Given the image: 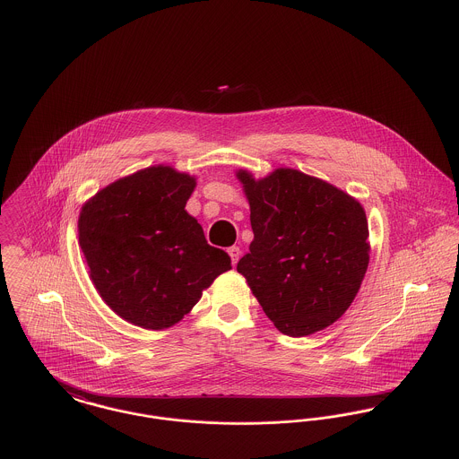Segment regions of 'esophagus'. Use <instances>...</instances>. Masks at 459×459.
Listing matches in <instances>:
<instances>
[{
    "label": "esophagus",
    "mask_w": 459,
    "mask_h": 459,
    "mask_svg": "<svg viewBox=\"0 0 459 459\" xmlns=\"http://www.w3.org/2000/svg\"><path fill=\"white\" fill-rule=\"evenodd\" d=\"M228 255L231 256V263H233V264H237L238 258H240V247H237V246L230 247V249H228Z\"/></svg>",
    "instance_id": "esophagus-1"
}]
</instances>
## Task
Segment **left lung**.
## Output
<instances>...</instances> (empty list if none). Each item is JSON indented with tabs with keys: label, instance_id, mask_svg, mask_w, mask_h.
<instances>
[{
	"label": "left lung",
	"instance_id": "1",
	"mask_svg": "<svg viewBox=\"0 0 459 459\" xmlns=\"http://www.w3.org/2000/svg\"><path fill=\"white\" fill-rule=\"evenodd\" d=\"M255 240L237 270L282 333L332 325L353 302L369 263L362 204L327 182L279 168L262 180L237 171Z\"/></svg>",
	"mask_w": 459,
	"mask_h": 459
}]
</instances>
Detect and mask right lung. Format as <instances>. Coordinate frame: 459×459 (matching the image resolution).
Listing matches in <instances>:
<instances>
[{
    "mask_svg": "<svg viewBox=\"0 0 459 459\" xmlns=\"http://www.w3.org/2000/svg\"><path fill=\"white\" fill-rule=\"evenodd\" d=\"M195 187V177L160 164L109 184L81 208L79 246L91 282L129 324H178L231 268L186 210Z\"/></svg>",
    "mask_w": 459,
    "mask_h": 459,
    "instance_id": "right-lung-1",
    "label": "right lung"
}]
</instances>
